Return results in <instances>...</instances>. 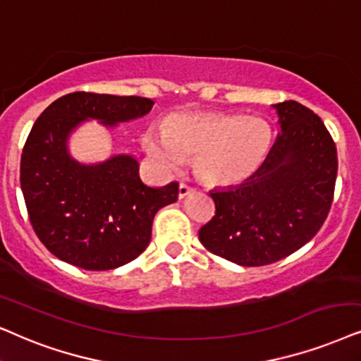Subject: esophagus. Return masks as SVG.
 Masks as SVG:
<instances>
[{"label": "esophagus", "instance_id": "1", "mask_svg": "<svg viewBox=\"0 0 361 361\" xmlns=\"http://www.w3.org/2000/svg\"><path fill=\"white\" fill-rule=\"evenodd\" d=\"M191 191H193V186L186 185V183H183V181H181L180 188H178V196H180V198H185V196L190 195Z\"/></svg>", "mask_w": 361, "mask_h": 361}]
</instances>
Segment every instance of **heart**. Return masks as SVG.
I'll use <instances>...</instances> for the list:
<instances>
[{"instance_id": "1", "label": "heart", "mask_w": 361, "mask_h": 361, "mask_svg": "<svg viewBox=\"0 0 361 361\" xmlns=\"http://www.w3.org/2000/svg\"><path fill=\"white\" fill-rule=\"evenodd\" d=\"M145 148L163 166L175 170L196 158L207 183H240L262 165L271 145V128L262 118L241 115H181L166 130L149 128Z\"/></svg>"}]
</instances>
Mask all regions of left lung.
I'll list each match as a JSON object with an SVG mask.
<instances>
[{
    "label": "left lung",
    "instance_id": "obj_1",
    "mask_svg": "<svg viewBox=\"0 0 361 361\" xmlns=\"http://www.w3.org/2000/svg\"><path fill=\"white\" fill-rule=\"evenodd\" d=\"M281 131L263 165L245 183L214 190V214L198 231L208 252L241 267L290 257L325 223L338 157L330 131L312 109L275 104Z\"/></svg>",
    "mask_w": 361,
    "mask_h": 361
}]
</instances>
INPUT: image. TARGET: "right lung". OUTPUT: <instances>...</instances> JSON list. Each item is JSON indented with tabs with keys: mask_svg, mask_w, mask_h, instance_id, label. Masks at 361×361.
Segmentation results:
<instances>
[{
	"mask_svg": "<svg viewBox=\"0 0 361 361\" xmlns=\"http://www.w3.org/2000/svg\"><path fill=\"white\" fill-rule=\"evenodd\" d=\"M152 106L148 98L76 91L53 102L35 121L23 147L20 181L31 226L54 257L103 271L145 252L154 214L178 200V181L149 188L128 154L80 165L68 157L66 138L88 118L115 125L147 115Z\"/></svg>",
	"mask_w": 361,
	"mask_h": 361,
	"instance_id": "right-lung-1",
	"label": "right lung"
}]
</instances>
